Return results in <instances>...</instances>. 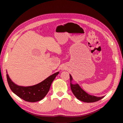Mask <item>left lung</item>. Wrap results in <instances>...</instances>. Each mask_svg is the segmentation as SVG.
Masks as SVG:
<instances>
[{"label":"left lung","mask_w":123,"mask_h":123,"mask_svg":"<svg viewBox=\"0 0 123 123\" xmlns=\"http://www.w3.org/2000/svg\"><path fill=\"white\" fill-rule=\"evenodd\" d=\"M70 88L74 95L77 99L80 100L85 103H93L99 101V100L103 99L104 97H98L93 95H91L85 92L83 89L79 86L78 84H72L71 81H72V77L70 75Z\"/></svg>","instance_id":"obj_1"}]
</instances>
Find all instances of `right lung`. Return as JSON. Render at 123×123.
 <instances>
[{
	"mask_svg": "<svg viewBox=\"0 0 123 123\" xmlns=\"http://www.w3.org/2000/svg\"><path fill=\"white\" fill-rule=\"evenodd\" d=\"M59 72L51 75L44 81L32 86L23 87L16 85L6 74L8 84L11 91L20 98L28 102H36L41 100L47 94L54 79Z\"/></svg>",
	"mask_w": 123,
	"mask_h": 123,
	"instance_id": "obj_1",
	"label": "right lung"
}]
</instances>
